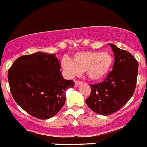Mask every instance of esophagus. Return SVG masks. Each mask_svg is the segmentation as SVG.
Segmentation results:
<instances>
[{"instance_id": "obj_1", "label": "esophagus", "mask_w": 147, "mask_h": 147, "mask_svg": "<svg viewBox=\"0 0 147 147\" xmlns=\"http://www.w3.org/2000/svg\"><path fill=\"white\" fill-rule=\"evenodd\" d=\"M80 84H81V82H80V81H76V82H75V87L79 86Z\"/></svg>"}]
</instances>
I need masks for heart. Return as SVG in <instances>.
<instances>
[{
  "mask_svg": "<svg viewBox=\"0 0 147 147\" xmlns=\"http://www.w3.org/2000/svg\"><path fill=\"white\" fill-rule=\"evenodd\" d=\"M114 58L108 51H82L75 53L73 60L64 58L61 66L69 77L77 76L86 72L91 81L98 82L103 80L111 71Z\"/></svg>",
  "mask_w": 147,
  "mask_h": 147,
  "instance_id": "1",
  "label": "heart"
}]
</instances>
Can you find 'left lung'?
I'll list each match as a JSON object with an SVG mask.
<instances>
[{"label":"left lung","instance_id":"obj_1","mask_svg":"<svg viewBox=\"0 0 147 147\" xmlns=\"http://www.w3.org/2000/svg\"><path fill=\"white\" fill-rule=\"evenodd\" d=\"M109 45L115 54L113 71L102 82L90 85L91 94L86 100L93 111L102 115L116 112L129 100L138 73V63L131 53L113 44Z\"/></svg>","mask_w":147,"mask_h":147}]
</instances>
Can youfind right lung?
I'll return each instance as SVG.
<instances>
[{
    "label": "right lung",
    "instance_id": "right-lung-1",
    "mask_svg": "<svg viewBox=\"0 0 147 147\" xmlns=\"http://www.w3.org/2000/svg\"><path fill=\"white\" fill-rule=\"evenodd\" d=\"M56 54L37 52L14 61L8 71L11 94L16 103L32 116L51 118L65 103V93L74 86L65 80Z\"/></svg>",
    "mask_w": 147,
    "mask_h": 147
}]
</instances>
